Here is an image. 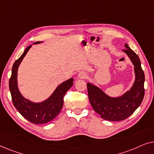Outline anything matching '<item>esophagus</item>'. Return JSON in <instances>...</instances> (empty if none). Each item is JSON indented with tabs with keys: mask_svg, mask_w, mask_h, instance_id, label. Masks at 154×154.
<instances>
[{
	"mask_svg": "<svg viewBox=\"0 0 154 154\" xmlns=\"http://www.w3.org/2000/svg\"><path fill=\"white\" fill-rule=\"evenodd\" d=\"M78 78L80 79H85L87 78V74L85 72H83V71H81V72H80L78 74Z\"/></svg>",
	"mask_w": 154,
	"mask_h": 154,
	"instance_id": "obj_1",
	"label": "esophagus"
}]
</instances>
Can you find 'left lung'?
<instances>
[{"label":"left lung","mask_w":154,"mask_h":154,"mask_svg":"<svg viewBox=\"0 0 154 154\" xmlns=\"http://www.w3.org/2000/svg\"><path fill=\"white\" fill-rule=\"evenodd\" d=\"M123 51L134 65L135 79L130 89L121 96L111 97L92 83H88V97L94 111L103 119L109 121L125 120L140 106L144 96V73L137 54L125 44Z\"/></svg>","instance_id":"obj_1"}]
</instances>
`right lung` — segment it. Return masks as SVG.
Listing matches in <instances>:
<instances>
[{
    "mask_svg": "<svg viewBox=\"0 0 154 154\" xmlns=\"http://www.w3.org/2000/svg\"><path fill=\"white\" fill-rule=\"evenodd\" d=\"M43 42H35L36 45ZM31 45L26 48L24 52L14 63L12 69V75L9 81V88L13 104L23 117L34 124H44L51 121L57 117L62 110L64 103V94L73 84V79L71 78L59 85L48 99L41 102H33L25 98L18 88V68Z\"/></svg>",
    "mask_w": 154,
    "mask_h": 154,
    "instance_id": "add662e5",
    "label": "right lung"
}]
</instances>
